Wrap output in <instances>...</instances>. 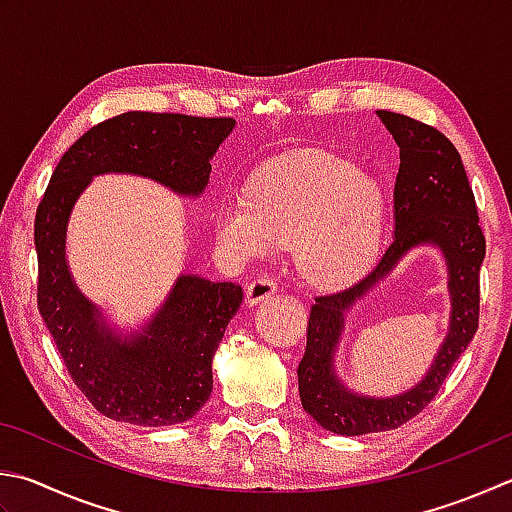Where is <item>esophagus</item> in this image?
Returning <instances> with one entry per match:
<instances>
[{"instance_id": "34e87169", "label": "esophagus", "mask_w": 512, "mask_h": 512, "mask_svg": "<svg viewBox=\"0 0 512 512\" xmlns=\"http://www.w3.org/2000/svg\"><path fill=\"white\" fill-rule=\"evenodd\" d=\"M273 293H277L275 280H273V277H268V275H262V277H257V280H253V282L248 284V288H246V302L250 306H255V304H259L262 300H266V297H271Z\"/></svg>"}]
</instances>
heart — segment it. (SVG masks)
Masks as SVG:
<instances>
[{"label":"heart","instance_id":"1","mask_svg":"<svg viewBox=\"0 0 512 512\" xmlns=\"http://www.w3.org/2000/svg\"><path fill=\"white\" fill-rule=\"evenodd\" d=\"M385 197L358 167L322 152L275 161L250 179L244 197L212 212V230L232 259L268 255L297 244V264L318 286H345L374 259Z\"/></svg>","mask_w":512,"mask_h":512}]
</instances>
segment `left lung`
I'll list each match as a JSON object with an SVG mask.
<instances>
[{"label": "left lung", "instance_id": "obj_1", "mask_svg": "<svg viewBox=\"0 0 512 512\" xmlns=\"http://www.w3.org/2000/svg\"><path fill=\"white\" fill-rule=\"evenodd\" d=\"M378 118L401 147L394 185V241L374 271L360 282L345 291L315 297L306 324V349L297 367L304 410L324 430L347 436L396 430L421 414L479 329V273L486 257V237L457 147L421 120L383 109ZM418 243H436L449 259L451 333L421 386L394 399H360L337 383L330 365L341 332V313Z\"/></svg>", "mask_w": 512, "mask_h": 512}]
</instances>
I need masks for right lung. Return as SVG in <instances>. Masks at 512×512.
<instances>
[{"instance_id":"right-lung-1","label":"right lung","mask_w":512,"mask_h":512,"mask_svg":"<svg viewBox=\"0 0 512 512\" xmlns=\"http://www.w3.org/2000/svg\"><path fill=\"white\" fill-rule=\"evenodd\" d=\"M235 120L127 111L102 120L67 152L35 212L37 309L73 383L96 410L120 423L176 425L212 392V353L241 304V286L183 275L143 333L127 342L98 320L73 284L64 235L78 194L94 174H143L174 192L199 194L210 159Z\"/></svg>"}]
</instances>
